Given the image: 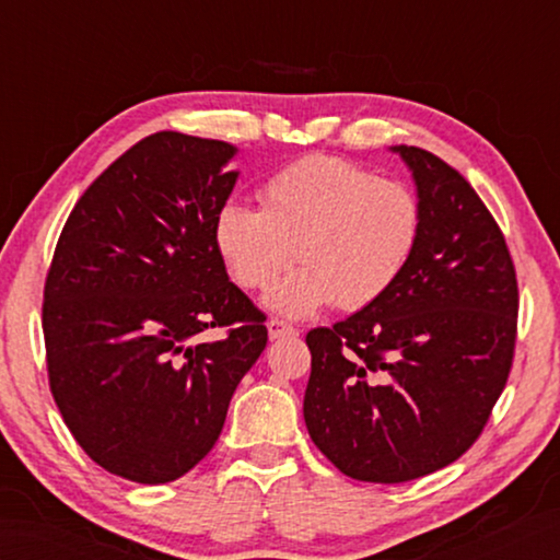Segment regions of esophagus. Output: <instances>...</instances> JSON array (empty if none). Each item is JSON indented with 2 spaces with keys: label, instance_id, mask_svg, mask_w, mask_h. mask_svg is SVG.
I'll use <instances>...</instances> for the list:
<instances>
[{
  "label": "esophagus",
  "instance_id": "34e87169",
  "mask_svg": "<svg viewBox=\"0 0 560 560\" xmlns=\"http://www.w3.org/2000/svg\"><path fill=\"white\" fill-rule=\"evenodd\" d=\"M267 329H269V339H283V337L299 335V329L289 323H283V319H279V317H271L267 323Z\"/></svg>",
  "mask_w": 560,
  "mask_h": 560
}]
</instances>
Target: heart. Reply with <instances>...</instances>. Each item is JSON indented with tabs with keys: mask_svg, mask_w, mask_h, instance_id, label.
Segmentation results:
<instances>
[{
	"mask_svg": "<svg viewBox=\"0 0 560 560\" xmlns=\"http://www.w3.org/2000/svg\"><path fill=\"white\" fill-rule=\"evenodd\" d=\"M259 201L221 205L213 247L243 289H265L299 257L303 265L265 295L271 311L289 317L329 303L341 311L373 305L404 277L421 243L423 207L409 185L327 153L271 173Z\"/></svg>",
	"mask_w": 560,
	"mask_h": 560,
	"instance_id": "heart-1",
	"label": "heart"
}]
</instances>
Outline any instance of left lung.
I'll list each match as a JSON object with an SVG mask.
<instances>
[{
	"label": "left lung",
	"mask_w": 560,
	"mask_h": 560,
	"mask_svg": "<svg viewBox=\"0 0 560 560\" xmlns=\"http://www.w3.org/2000/svg\"><path fill=\"white\" fill-rule=\"evenodd\" d=\"M423 207L421 243L383 299L307 331L303 416L351 479L401 483L447 467L489 421L513 365L517 279L474 187L419 147H392Z\"/></svg>",
	"instance_id": "1"
}]
</instances>
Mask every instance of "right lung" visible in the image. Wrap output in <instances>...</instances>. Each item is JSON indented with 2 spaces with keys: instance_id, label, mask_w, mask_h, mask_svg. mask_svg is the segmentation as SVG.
<instances>
[{
  "instance_id": "right-lung-1",
  "label": "right lung",
  "mask_w": 560,
  "mask_h": 560,
  "mask_svg": "<svg viewBox=\"0 0 560 560\" xmlns=\"http://www.w3.org/2000/svg\"><path fill=\"white\" fill-rule=\"evenodd\" d=\"M237 149L156 132L81 195L45 279L47 377L67 428L105 471L180 479L217 445L233 392L267 347L225 273L213 217ZM211 326H231L207 342Z\"/></svg>"
}]
</instances>
